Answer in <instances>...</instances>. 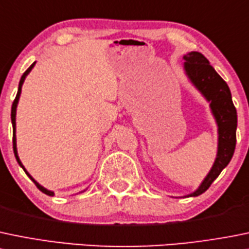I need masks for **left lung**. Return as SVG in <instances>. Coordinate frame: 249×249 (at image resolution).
<instances>
[{
  "instance_id": "8db88e82",
  "label": "left lung",
  "mask_w": 249,
  "mask_h": 249,
  "mask_svg": "<svg viewBox=\"0 0 249 249\" xmlns=\"http://www.w3.org/2000/svg\"><path fill=\"white\" fill-rule=\"evenodd\" d=\"M185 71L194 85L211 102L212 112L218 124V154L207 178L194 194L187 197H196L206 192L224 168L230 163L236 147L237 112L232 103L230 89L209 60L199 52H190L183 55Z\"/></svg>"
}]
</instances>
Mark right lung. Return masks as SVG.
I'll list each match as a JSON object with an SVG mask.
<instances>
[{
	"mask_svg": "<svg viewBox=\"0 0 249 249\" xmlns=\"http://www.w3.org/2000/svg\"><path fill=\"white\" fill-rule=\"evenodd\" d=\"M35 66V63H33L31 64L30 67H29L28 69H26L25 71V73L23 74V75H21V79H20V81H19V88H18V92H17V96H16V98H14V101H13V105H12V112H11V119H12V125H13V151H14V156H16V158H17V161H18L19 163V165L21 166V168L24 169V171H25L26 173V175L29 176V178H31V180H33V182L35 183L36 185V187H37L38 190H40L41 192H43V194H46V195H48V196H53V192L52 191H48V190H46L45 187H42V186L40 185V183L38 182H36L35 180H34L33 178H31L30 176V174L28 173V171L25 170V168H24V165L23 164H21V161H20V159H19V157H18V153H17V142H16V110H17V105H18V101H19V96H20V92H21V86H23V83H24V80H25V76L28 75L29 73H30V71L31 69H33V67Z\"/></svg>",
	"mask_w": 249,
	"mask_h": 249,
	"instance_id": "1",
	"label": "right lung"
}]
</instances>
